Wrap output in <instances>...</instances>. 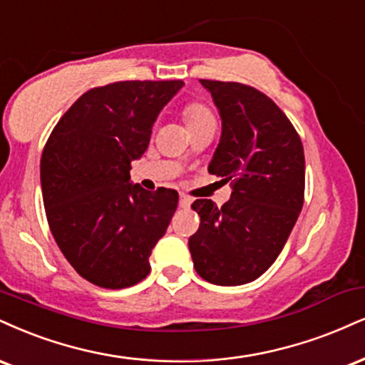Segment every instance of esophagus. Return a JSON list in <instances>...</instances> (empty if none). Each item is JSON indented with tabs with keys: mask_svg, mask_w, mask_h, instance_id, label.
<instances>
[{
	"mask_svg": "<svg viewBox=\"0 0 365 365\" xmlns=\"http://www.w3.org/2000/svg\"><path fill=\"white\" fill-rule=\"evenodd\" d=\"M178 204H180V207H182V209H187V207H190L192 199H190V197H188V195H185V194H180Z\"/></svg>",
	"mask_w": 365,
	"mask_h": 365,
	"instance_id": "obj_1",
	"label": "esophagus"
}]
</instances>
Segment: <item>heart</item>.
I'll list each match as a JSON object with an SVG mask.
<instances>
[{
	"label": "heart",
	"instance_id": "obj_1",
	"mask_svg": "<svg viewBox=\"0 0 365 365\" xmlns=\"http://www.w3.org/2000/svg\"><path fill=\"white\" fill-rule=\"evenodd\" d=\"M183 120L188 129H194V127L205 124V122L214 120V113L210 112V108L205 103L202 102H187L182 108Z\"/></svg>",
	"mask_w": 365,
	"mask_h": 365
}]
</instances>
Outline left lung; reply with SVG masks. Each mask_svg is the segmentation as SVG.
I'll list each match as a JSON object with an SVG mask.
<instances>
[{
    "label": "left lung",
    "mask_w": 365,
    "mask_h": 365,
    "mask_svg": "<svg viewBox=\"0 0 365 365\" xmlns=\"http://www.w3.org/2000/svg\"><path fill=\"white\" fill-rule=\"evenodd\" d=\"M222 118L209 173L231 182L217 207L197 199L200 226L188 240L197 274L216 285H241L265 272L291 235L304 204V149L272 98L236 81L200 80Z\"/></svg>",
    "instance_id": "obj_1"
}]
</instances>
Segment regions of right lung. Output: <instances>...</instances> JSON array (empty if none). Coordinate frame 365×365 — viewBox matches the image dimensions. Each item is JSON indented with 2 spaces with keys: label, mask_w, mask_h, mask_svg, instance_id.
Returning a JSON list of instances; mask_svg holds the SVG:
<instances>
[{
  "label": "right lung",
  "mask_w": 365,
  "mask_h": 365,
  "mask_svg": "<svg viewBox=\"0 0 365 365\" xmlns=\"http://www.w3.org/2000/svg\"><path fill=\"white\" fill-rule=\"evenodd\" d=\"M182 80L117 81L83 93L59 118L41 158L42 199L57 247L88 282L124 289L146 279L178 192L130 183L158 113Z\"/></svg>",
  "instance_id": "obj_1"
}]
</instances>
